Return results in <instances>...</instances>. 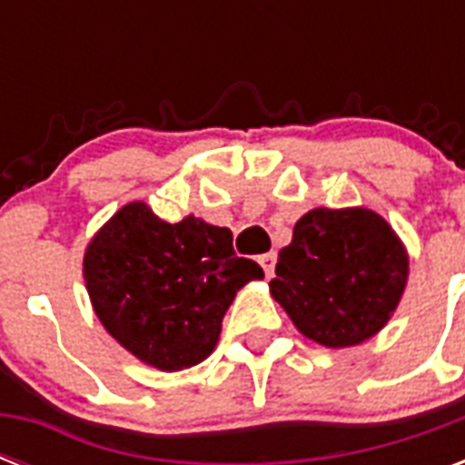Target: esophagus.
<instances>
[{
    "instance_id": "1",
    "label": "esophagus",
    "mask_w": 465,
    "mask_h": 465,
    "mask_svg": "<svg viewBox=\"0 0 465 465\" xmlns=\"http://www.w3.org/2000/svg\"><path fill=\"white\" fill-rule=\"evenodd\" d=\"M258 262H261L262 272H265V277H272L275 275V262H277V255L275 253H265V255H258Z\"/></svg>"
}]
</instances>
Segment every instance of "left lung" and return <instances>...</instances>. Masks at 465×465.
Masks as SVG:
<instances>
[{"label":"left lung","mask_w":465,"mask_h":465,"mask_svg":"<svg viewBox=\"0 0 465 465\" xmlns=\"http://www.w3.org/2000/svg\"><path fill=\"white\" fill-rule=\"evenodd\" d=\"M408 282V253L367 207L306 212L280 251L270 294L306 338L352 347L381 331Z\"/></svg>","instance_id":"obj_1"}]
</instances>
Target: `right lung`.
I'll list each match as a JSON object with an SVG mask.
<instances>
[{"instance_id":"obj_1","label":"right lung","mask_w":465,"mask_h":465,"mask_svg":"<svg viewBox=\"0 0 465 465\" xmlns=\"http://www.w3.org/2000/svg\"><path fill=\"white\" fill-rule=\"evenodd\" d=\"M232 232L197 217L168 224L144 203L105 222L84 253V280L101 323L127 352L161 371L210 357L236 292L262 280L233 253Z\"/></svg>"}]
</instances>
